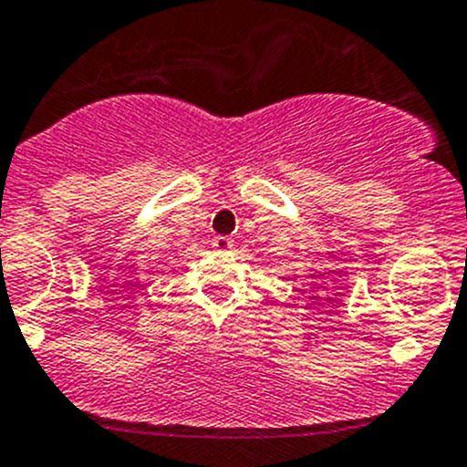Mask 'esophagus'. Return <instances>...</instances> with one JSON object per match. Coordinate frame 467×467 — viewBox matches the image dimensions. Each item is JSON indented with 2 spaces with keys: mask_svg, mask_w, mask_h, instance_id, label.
Returning a JSON list of instances; mask_svg holds the SVG:
<instances>
[{
  "mask_svg": "<svg viewBox=\"0 0 467 467\" xmlns=\"http://www.w3.org/2000/svg\"><path fill=\"white\" fill-rule=\"evenodd\" d=\"M212 248L213 251H219V254H228L234 248V239L233 237H223V234H216L212 239Z\"/></svg>",
  "mask_w": 467,
  "mask_h": 467,
  "instance_id": "34e87169",
  "label": "esophagus"
}]
</instances>
